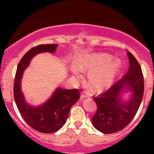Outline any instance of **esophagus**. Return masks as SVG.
I'll list each match as a JSON object with an SVG mask.
<instances>
[{"instance_id":"1","label":"esophagus","mask_w":154,"mask_h":154,"mask_svg":"<svg viewBox=\"0 0 154 154\" xmlns=\"http://www.w3.org/2000/svg\"><path fill=\"white\" fill-rule=\"evenodd\" d=\"M87 97H88V94H87V92H86V91H84V92L82 93L81 95H80V99H81V100H83V99L86 98Z\"/></svg>"}]
</instances>
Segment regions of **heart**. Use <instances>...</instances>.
I'll return each instance as SVG.
<instances>
[{
    "mask_svg": "<svg viewBox=\"0 0 154 154\" xmlns=\"http://www.w3.org/2000/svg\"><path fill=\"white\" fill-rule=\"evenodd\" d=\"M111 57L106 54L93 55L86 57L78 63V68L80 70L88 69L106 63L100 67L91 69L88 73V80L95 89H100L108 86L119 70V62L117 60L109 61ZM73 72L77 74L78 70L74 68Z\"/></svg>",
    "mask_w": 154,
    "mask_h": 154,
    "instance_id": "1",
    "label": "heart"
}]
</instances>
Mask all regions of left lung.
Returning a JSON list of instances; mask_svg holds the SVG:
<instances>
[{"instance_id":"8db88e82","label":"left lung","mask_w":154,"mask_h":154,"mask_svg":"<svg viewBox=\"0 0 154 154\" xmlns=\"http://www.w3.org/2000/svg\"><path fill=\"white\" fill-rule=\"evenodd\" d=\"M130 68L122 78L115 82L106 91L94 97L97 111L91 118L92 125L106 134L123 130L136 116L144 94V76L142 68L134 56L127 52ZM133 91L128 103L120 98L122 90Z\"/></svg>"}]
</instances>
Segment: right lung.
<instances>
[{"instance_id": "obj_1", "label": "right lung", "mask_w": 154, "mask_h": 154, "mask_svg": "<svg viewBox=\"0 0 154 154\" xmlns=\"http://www.w3.org/2000/svg\"><path fill=\"white\" fill-rule=\"evenodd\" d=\"M57 45H40L31 48L20 60L15 73L13 91L14 99L20 114L32 128L40 133H52L60 130L66 122L71 107L80 99L77 88H58L52 97L39 107H32L25 102L21 90L23 71L28 66L31 59L41 52H55Z\"/></svg>"}]
</instances>
